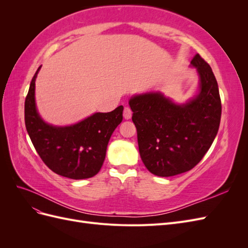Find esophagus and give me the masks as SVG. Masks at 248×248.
<instances>
[{
    "label": "esophagus",
    "mask_w": 248,
    "mask_h": 248,
    "mask_svg": "<svg viewBox=\"0 0 248 248\" xmlns=\"http://www.w3.org/2000/svg\"><path fill=\"white\" fill-rule=\"evenodd\" d=\"M123 116H124V118H125L126 120L131 119V117H132V110L130 109V108H128V107H125V108H124Z\"/></svg>",
    "instance_id": "obj_1"
}]
</instances>
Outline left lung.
Returning a JSON list of instances; mask_svg holds the SVG:
<instances>
[{"label": "left lung", "mask_w": 248, "mask_h": 248, "mask_svg": "<svg viewBox=\"0 0 248 248\" xmlns=\"http://www.w3.org/2000/svg\"><path fill=\"white\" fill-rule=\"evenodd\" d=\"M191 65L199 72L200 93L187 103L176 104L159 92L129 100L140 158L156 176L170 177L193 169L219 128L221 101L214 73L199 54Z\"/></svg>", "instance_id": "left-lung-1"}]
</instances>
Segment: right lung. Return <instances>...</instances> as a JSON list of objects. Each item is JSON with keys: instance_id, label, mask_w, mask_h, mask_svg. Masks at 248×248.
Returning <instances> with one entry per match:
<instances>
[{"instance_id": "add662e5", "label": "right lung", "mask_w": 248, "mask_h": 248, "mask_svg": "<svg viewBox=\"0 0 248 248\" xmlns=\"http://www.w3.org/2000/svg\"><path fill=\"white\" fill-rule=\"evenodd\" d=\"M32 78L25 101L26 128L42 161L56 174L74 180L95 176L106 158L108 140L123 120V107L96 112L65 127L46 124L37 112L35 80Z\"/></svg>"}]
</instances>
